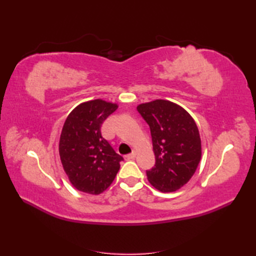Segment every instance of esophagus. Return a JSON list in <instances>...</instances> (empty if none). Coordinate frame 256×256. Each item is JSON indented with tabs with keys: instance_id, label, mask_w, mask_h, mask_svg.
<instances>
[{
	"instance_id": "obj_1",
	"label": "esophagus",
	"mask_w": 256,
	"mask_h": 256,
	"mask_svg": "<svg viewBox=\"0 0 256 256\" xmlns=\"http://www.w3.org/2000/svg\"><path fill=\"white\" fill-rule=\"evenodd\" d=\"M136 157V152H132L131 154H128L125 156V160H132Z\"/></svg>"
}]
</instances>
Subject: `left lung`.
I'll return each instance as SVG.
<instances>
[{"label":"left lung","mask_w":256,"mask_h":256,"mask_svg":"<svg viewBox=\"0 0 256 256\" xmlns=\"http://www.w3.org/2000/svg\"><path fill=\"white\" fill-rule=\"evenodd\" d=\"M148 124L156 164L147 180L161 192L180 189L196 173L202 156L196 124L180 106L157 99L138 106Z\"/></svg>","instance_id":"obj_1"}]
</instances>
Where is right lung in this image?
<instances>
[{
    "label": "right lung",
    "mask_w": 256,
    "mask_h": 256,
    "mask_svg": "<svg viewBox=\"0 0 256 256\" xmlns=\"http://www.w3.org/2000/svg\"><path fill=\"white\" fill-rule=\"evenodd\" d=\"M118 106L95 99L79 104L67 116L60 138V157L76 189L100 194L110 187L122 157L102 136V125Z\"/></svg>",
    "instance_id": "1"
}]
</instances>
